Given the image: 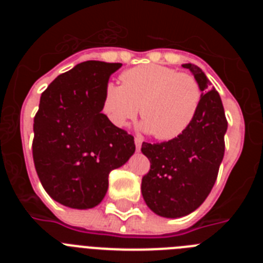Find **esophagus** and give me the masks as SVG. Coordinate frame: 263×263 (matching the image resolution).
<instances>
[{
    "label": "esophagus",
    "instance_id": "esophagus-1",
    "mask_svg": "<svg viewBox=\"0 0 263 263\" xmlns=\"http://www.w3.org/2000/svg\"><path fill=\"white\" fill-rule=\"evenodd\" d=\"M134 143H136L137 150H141V146H142V139L139 138V137H136V138H134Z\"/></svg>",
    "mask_w": 263,
    "mask_h": 263
}]
</instances>
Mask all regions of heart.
Returning <instances> with one entry per match:
<instances>
[{
  "instance_id": "b5f03b06",
  "label": "heart",
  "mask_w": 263,
  "mask_h": 263,
  "mask_svg": "<svg viewBox=\"0 0 263 263\" xmlns=\"http://www.w3.org/2000/svg\"><path fill=\"white\" fill-rule=\"evenodd\" d=\"M121 80L106 85L103 100L104 115L117 127L136 118L141 105V129L170 141L184 133L200 108V84L188 73L145 64L125 71Z\"/></svg>"
}]
</instances>
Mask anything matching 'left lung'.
Masks as SVG:
<instances>
[{
	"instance_id": "1",
	"label": "left lung",
	"mask_w": 263,
	"mask_h": 263,
	"mask_svg": "<svg viewBox=\"0 0 263 263\" xmlns=\"http://www.w3.org/2000/svg\"><path fill=\"white\" fill-rule=\"evenodd\" d=\"M201 88V103L184 133L167 142L142 143L150 160L141 191L155 215L178 218L196 211L210 195L224 158L228 122L221 99L203 71L183 64Z\"/></svg>"
}]
</instances>
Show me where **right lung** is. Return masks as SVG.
I'll return each instance as SVG.
<instances>
[{"label": "right lung", "mask_w": 263, "mask_h": 263, "mask_svg": "<svg viewBox=\"0 0 263 263\" xmlns=\"http://www.w3.org/2000/svg\"><path fill=\"white\" fill-rule=\"evenodd\" d=\"M121 66L80 63L42 93L34 118L32 158L43 188L62 205H99L108 191L109 173L136 152L133 136L101 113L109 78Z\"/></svg>", "instance_id": "1"}]
</instances>
